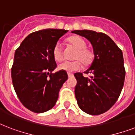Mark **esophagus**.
Returning <instances> with one entry per match:
<instances>
[{"label":"esophagus","instance_id":"esophagus-1","mask_svg":"<svg viewBox=\"0 0 135 135\" xmlns=\"http://www.w3.org/2000/svg\"><path fill=\"white\" fill-rule=\"evenodd\" d=\"M74 76V74H71V73H68V76L69 77H71Z\"/></svg>","mask_w":135,"mask_h":135}]
</instances>
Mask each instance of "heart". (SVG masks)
Segmentation results:
<instances>
[{"label":"heart","instance_id":"obj_1","mask_svg":"<svg viewBox=\"0 0 135 135\" xmlns=\"http://www.w3.org/2000/svg\"><path fill=\"white\" fill-rule=\"evenodd\" d=\"M70 45L77 49L74 55V61H66L59 65V69L68 73L79 71L81 67V64L84 66H88L93 61L94 54L90 49L86 48L87 44L85 40L79 36H73L67 40ZM52 54L56 61L63 59V49L59 43H57L53 48Z\"/></svg>","mask_w":135,"mask_h":135}]
</instances>
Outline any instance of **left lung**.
Instances as JSON below:
<instances>
[{
  "instance_id": "8db88e82",
  "label": "left lung",
  "mask_w": 135,
  "mask_h": 135,
  "mask_svg": "<svg viewBox=\"0 0 135 135\" xmlns=\"http://www.w3.org/2000/svg\"><path fill=\"white\" fill-rule=\"evenodd\" d=\"M93 45L94 59L84 74L75 73V96L79 108L89 115L105 113L113 106L124 86L125 69L122 50L110 37L95 31L74 30Z\"/></svg>"
}]
</instances>
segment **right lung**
Returning <instances> with one entry per match:
<instances>
[{"instance_id":"add662e5","label":"right lung","mask_w":135,"mask_h":135,"mask_svg":"<svg viewBox=\"0 0 135 135\" xmlns=\"http://www.w3.org/2000/svg\"><path fill=\"white\" fill-rule=\"evenodd\" d=\"M68 30L47 29L30 34L15 50L11 68L13 85L26 108L41 113L55 105L59 92L68 79L66 71L56 68L52 51Z\"/></svg>"}]
</instances>
